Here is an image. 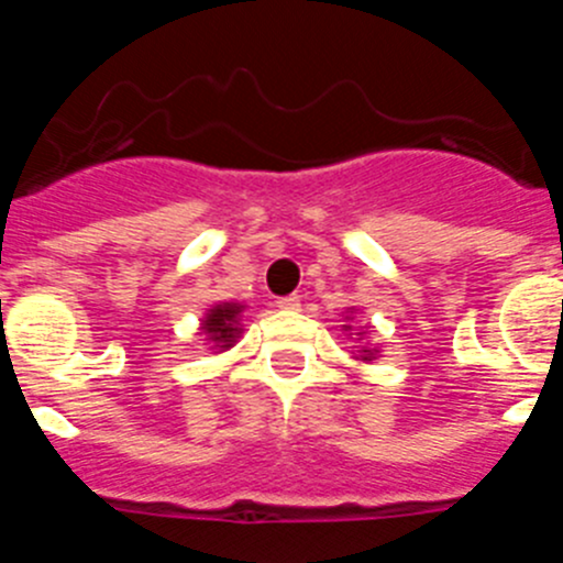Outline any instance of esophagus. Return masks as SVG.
I'll list each match as a JSON object with an SVG mask.
<instances>
[{
	"instance_id": "esophagus-1",
	"label": "esophagus",
	"mask_w": 563,
	"mask_h": 563,
	"mask_svg": "<svg viewBox=\"0 0 563 563\" xmlns=\"http://www.w3.org/2000/svg\"><path fill=\"white\" fill-rule=\"evenodd\" d=\"M278 305V310H298V307H301V298L296 296V292H292V296H282L276 301Z\"/></svg>"
}]
</instances>
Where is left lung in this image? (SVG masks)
Masks as SVG:
<instances>
[{"label":"left lung","instance_id":"1","mask_svg":"<svg viewBox=\"0 0 563 563\" xmlns=\"http://www.w3.org/2000/svg\"><path fill=\"white\" fill-rule=\"evenodd\" d=\"M363 352H366V350H363ZM369 357H372V355H369Z\"/></svg>","mask_w":563,"mask_h":563}]
</instances>
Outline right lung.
<instances>
[{
  "label": "right lung",
  "mask_w": 563,
  "mask_h": 563,
  "mask_svg": "<svg viewBox=\"0 0 563 563\" xmlns=\"http://www.w3.org/2000/svg\"><path fill=\"white\" fill-rule=\"evenodd\" d=\"M239 312H242V307L239 305H217L206 316V324H202V330L211 335V341L222 343V350H228V346L233 343V338L239 335V330H236Z\"/></svg>",
  "instance_id": "1"
}]
</instances>
